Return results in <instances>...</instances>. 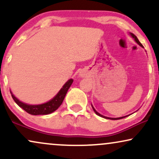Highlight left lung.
<instances>
[{
	"mask_svg": "<svg viewBox=\"0 0 159 159\" xmlns=\"http://www.w3.org/2000/svg\"><path fill=\"white\" fill-rule=\"evenodd\" d=\"M129 35H130V36L132 38H133V39H134V41L136 42V43H138V44H139V46H140V47H143V48H144V47H143V45L141 44V43H140V41H139V39H138L137 38V37L136 36H135L134 34H133V33H131V32H129ZM92 105V104H91ZM92 107H93V110H94V112H95V114L96 115H98V116H101V117H102V118H107V119H111V120H118V119H121V118H125V117H127V116H123V117H119V118H110V117H107V116H102V115L101 114H100L99 113V112H97L96 110H95V108L93 107V105H92Z\"/></svg>",
	"mask_w": 159,
	"mask_h": 159,
	"instance_id": "1",
	"label": "left lung"
}]
</instances>
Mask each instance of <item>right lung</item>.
I'll return each mask as SVG.
<instances>
[{
	"label": "right lung",
	"instance_id": "add662e5",
	"mask_svg": "<svg viewBox=\"0 0 159 159\" xmlns=\"http://www.w3.org/2000/svg\"><path fill=\"white\" fill-rule=\"evenodd\" d=\"M73 79H69L66 83L64 84L62 88L59 90L56 95L51 100L47 102L43 103L41 104H28L26 103L22 102L19 99H18L14 95L12 94V91L10 90V93L15 102L22 108L23 110L26 111L28 113L33 115V116H39V115H48L52 112H55L59 107L62 104L63 101L66 96V93H67L69 88L72 85Z\"/></svg>",
	"mask_w": 159,
	"mask_h": 159
}]
</instances>
